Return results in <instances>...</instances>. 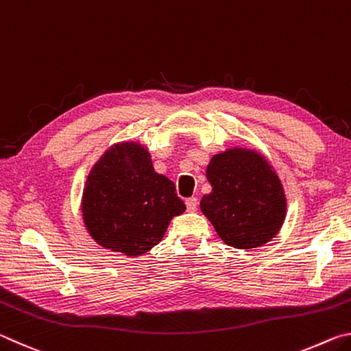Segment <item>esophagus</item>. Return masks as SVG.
<instances>
[{"mask_svg":"<svg viewBox=\"0 0 351 351\" xmlns=\"http://www.w3.org/2000/svg\"><path fill=\"white\" fill-rule=\"evenodd\" d=\"M186 206H187V210L189 212H195L198 207V198L197 197H192V198H187L186 199Z\"/></svg>","mask_w":351,"mask_h":351,"instance_id":"obj_1","label":"esophagus"}]
</instances>
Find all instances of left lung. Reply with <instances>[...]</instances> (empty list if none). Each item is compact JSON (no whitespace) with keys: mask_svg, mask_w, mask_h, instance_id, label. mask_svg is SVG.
Here are the masks:
<instances>
[{"mask_svg":"<svg viewBox=\"0 0 351 351\" xmlns=\"http://www.w3.org/2000/svg\"><path fill=\"white\" fill-rule=\"evenodd\" d=\"M212 193L201 210L226 245L251 249L265 245L280 229L287 199L280 180L255 152L228 150L207 167Z\"/></svg>","mask_w":351,"mask_h":351,"instance_id":"left-lung-1","label":"left lung"}]
</instances>
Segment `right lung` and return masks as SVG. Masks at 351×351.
<instances>
[{
    "label": "right lung",
    "instance_id": "obj_1",
    "mask_svg": "<svg viewBox=\"0 0 351 351\" xmlns=\"http://www.w3.org/2000/svg\"><path fill=\"white\" fill-rule=\"evenodd\" d=\"M83 219L111 251L139 255L156 246L175 215L186 210L175 184L153 170L147 150L121 144L105 153L83 192Z\"/></svg>",
    "mask_w": 351,
    "mask_h": 351
}]
</instances>
